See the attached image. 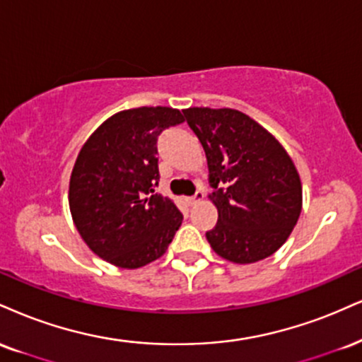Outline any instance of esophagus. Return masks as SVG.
<instances>
[{"label":"esophagus","instance_id":"34e87169","mask_svg":"<svg viewBox=\"0 0 362 362\" xmlns=\"http://www.w3.org/2000/svg\"><path fill=\"white\" fill-rule=\"evenodd\" d=\"M202 199H204V192H202V190H197V192H195L192 197L187 199V202H189V206H195V204L200 202Z\"/></svg>","mask_w":362,"mask_h":362}]
</instances>
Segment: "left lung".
I'll return each instance as SVG.
<instances>
[{
  "label": "left lung",
  "instance_id": "8db88e82",
  "mask_svg": "<svg viewBox=\"0 0 362 362\" xmlns=\"http://www.w3.org/2000/svg\"><path fill=\"white\" fill-rule=\"evenodd\" d=\"M184 116L206 151L219 214L209 245L238 264L272 256L302 212V184L285 148L241 111L189 107Z\"/></svg>",
  "mask_w": 362,
  "mask_h": 362
}]
</instances>
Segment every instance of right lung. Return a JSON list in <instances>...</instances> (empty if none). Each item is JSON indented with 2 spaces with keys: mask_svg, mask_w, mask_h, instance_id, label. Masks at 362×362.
<instances>
[{
  "mask_svg": "<svg viewBox=\"0 0 362 362\" xmlns=\"http://www.w3.org/2000/svg\"><path fill=\"white\" fill-rule=\"evenodd\" d=\"M184 123L172 107H136L106 119L81 148L69 184L77 230L99 258L119 268H141L167 251L182 212L158 185L156 139Z\"/></svg>",
  "mask_w": 362,
  "mask_h": 362,
  "instance_id": "1",
  "label": "right lung"
}]
</instances>
